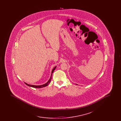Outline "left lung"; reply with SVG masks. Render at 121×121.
Listing matches in <instances>:
<instances>
[{"label": "left lung", "mask_w": 121, "mask_h": 121, "mask_svg": "<svg viewBox=\"0 0 121 121\" xmlns=\"http://www.w3.org/2000/svg\"><path fill=\"white\" fill-rule=\"evenodd\" d=\"M76 84V85H78V84Z\"/></svg>", "instance_id": "1"}]
</instances>
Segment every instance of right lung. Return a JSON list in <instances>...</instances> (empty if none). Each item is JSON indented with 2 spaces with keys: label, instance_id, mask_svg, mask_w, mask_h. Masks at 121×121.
Listing matches in <instances>:
<instances>
[{
  "label": "right lung",
  "instance_id": "right-lung-1",
  "mask_svg": "<svg viewBox=\"0 0 121 121\" xmlns=\"http://www.w3.org/2000/svg\"><path fill=\"white\" fill-rule=\"evenodd\" d=\"M56 67H57V66L55 67L52 69V73H51V76H50V78L49 79V80H48V81L46 83H45V84H43L41 85H34L29 84H28V83H26V82H24V83H25L27 86H31V87H34V88H42V87H43L47 86L50 83V82H51V79H52V73H53L54 71L55 70V69L56 68Z\"/></svg>",
  "mask_w": 121,
  "mask_h": 121
}]
</instances>
